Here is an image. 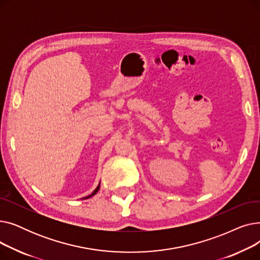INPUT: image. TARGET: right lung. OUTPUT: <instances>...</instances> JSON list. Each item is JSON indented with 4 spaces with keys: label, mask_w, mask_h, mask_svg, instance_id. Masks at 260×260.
<instances>
[{
    "label": "right lung",
    "mask_w": 260,
    "mask_h": 260,
    "mask_svg": "<svg viewBox=\"0 0 260 260\" xmlns=\"http://www.w3.org/2000/svg\"><path fill=\"white\" fill-rule=\"evenodd\" d=\"M99 188H100V184L97 186V188H95L94 190H93V192L91 193V195H89V196H87V197H85V199H87V198H89V197H91V196H93L94 194H97V192H98V190H99Z\"/></svg>",
    "instance_id": "right-lung-1"
}]
</instances>
